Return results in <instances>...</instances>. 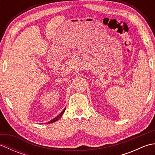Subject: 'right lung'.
I'll return each instance as SVG.
<instances>
[{
  "label": "right lung",
  "instance_id": "add662e5",
  "mask_svg": "<svg viewBox=\"0 0 155 155\" xmlns=\"http://www.w3.org/2000/svg\"><path fill=\"white\" fill-rule=\"evenodd\" d=\"M65 109H66V108H64V109H63V110H62V112H61V113H60V114H59L58 115V116H57V117H56L55 118H53V119H52L51 120H50V121H49V122H48V124H50V123H54V122H56V121H57L58 119H59V118H60L61 117H62V114H63L64 113V112L65 111Z\"/></svg>",
  "mask_w": 155,
  "mask_h": 155
}]
</instances>
